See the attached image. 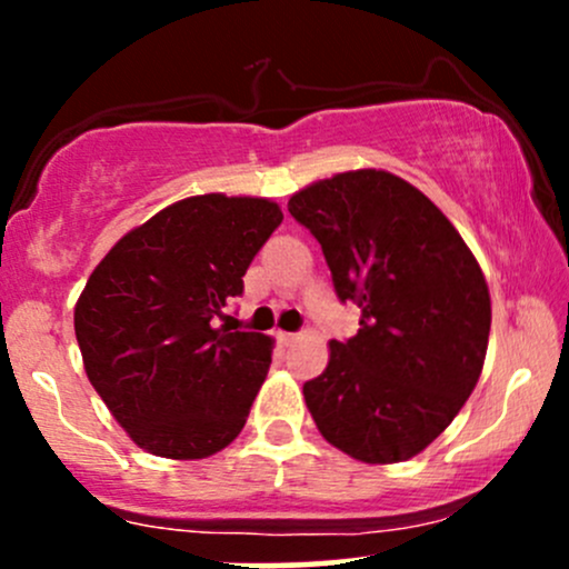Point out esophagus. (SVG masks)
<instances>
[{"instance_id": "34e87169", "label": "esophagus", "mask_w": 569, "mask_h": 569, "mask_svg": "<svg viewBox=\"0 0 569 569\" xmlns=\"http://www.w3.org/2000/svg\"><path fill=\"white\" fill-rule=\"evenodd\" d=\"M278 342L280 345H286V348H289V345H293V342H297V335H291V331H278Z\"/></svg>"}]
</instances>
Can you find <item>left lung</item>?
Here are the masks:
<instances>
[{
	"label": "left lung",
	"mask_w": 569,
	"mask_h": 569,
	"mask_svg": "<svg viewBox=\"0 0 569 569\" xmlns=\"http://www.w3.org/2000/svg\"><path fill=\"white\" fill-rule=\"evenodd\" d=\"M321 243L358 335L331 339L305 401L329 443L363 462L420 455L479 382L492 323L487 280L466 240L409 181L350 171L289 200Z\"/></svg>",
	"instance_id": "left-lung-1"
}]
</instances>
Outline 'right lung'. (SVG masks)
<instances>
[{
    "label": "right lung",
    "mask_w": 569,
    "mask_h": 569,
    "mask_svg": "<svg viewBox=\"0 0 569 569\" xmlns=\"http://www.w3.org/2000/svg\"><path fill=\"white\" fill-rule=\"evenodd\" d=\"M283 213L262 198L200 194L130 230L74 310L84 371L147 452L200 460L246 426L272 339L234 331L227 305Z\"/></svg>",
    "instance_id": "obj_1"
}]
</instances>
